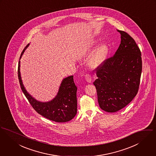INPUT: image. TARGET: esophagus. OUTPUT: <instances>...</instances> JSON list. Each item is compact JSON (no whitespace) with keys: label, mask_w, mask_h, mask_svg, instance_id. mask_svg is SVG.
Masks as SVG:
<instances>
[{"label":"esophagus","mask_w":156,"mask_h":156,"mask_svg":"<svg viewBox=\"0 0 156 156\" xmlns=\"http://www.w3.org/2000/svg\"><path fill=\"white\" fill-rule=\"evenodd\" d=\"M85 78L86 80L88 82V83H91V80H92V78H91V75L87 73L86 75H85Z\"/></svg>","instance_id":"1"}]
</instances>
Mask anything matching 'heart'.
I'll return each mask as SVG.
<instances>
[{
  "label": "heart",
  "instance_id": "obj_1",
  "mask_svg": "<svg viewBox=\"0 0 156 156\" xmlns=\"http://www.w3.org/2000/svg\"><path fill=\"white\" fill-rule=\"evenodd\" d=\"M96 43L95 41L92 40L87 42L80 50V54L83 55L88 54L94 47ZM108 51V46L105 44H101L90 58L88 63V65L92 68H96L101 66L106 58Z\"/></svg>",
  "mask_w": 156,
  "mask_h": 156
}]
</instances>
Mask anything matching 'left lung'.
<instances>
[{
	"instance_id": "1",
	"label": "left lung",
	"mask_w": 156,
	"mask_h": 156,
	"mask_svg": "<svg viewBox=\"0 0 156 156\" xmlns=\"http://www.w3.org/2000/svg\"><path fill=\"white\" fill-rule=\"evenodd\" d=\"M121 43L115 54L95 69L96 87L100 108L117 112L129 104L138 91L142 73L140 49L127 33L117 30Z\"/></svg>"
}]
</instances>
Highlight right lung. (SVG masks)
Masks as SVG:
<instances>
[{
  "label": "right lung",
  "instance_id": "add662e5",
  "mask_svg": "<svg viewBox=\"0 0 156 156\" xmlns=\"http://www.w3.org/2000/svg\"><path fill=\"white\" fill-rule=\"evenodd\" d=\"M29 45H26L21 52L20 58ZM20 61L18 66V76L20 87L35 111L44 117L57 122H67L73 119L77 112V87L73 81V76H69L63 80L57 95L53 100L48 102H41L32 97L25 89L20 76Z\"/></svg>",
  "mask_w": 156,
  "mask_h": 156
}]
</instances>
